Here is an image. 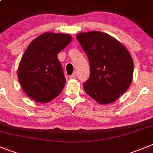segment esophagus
I'll return each mask as SVG.
<instances>
[{"instance_id": "esophagus-1", "label": "esophagus", "mask_w": 153, "mask_h": 153, "mask_svg": "<svg viewBox=\"0 0 153 153\" xmlns=\"http://www.w3.org/2000/svg\"><path fill=\"white\" fill-rule=\"evenodd\" d=\"M76 77H77L76 72H74L72 75H70V76H69V78H72V79H74V78H76Z\"/></svg>"}]
</instances>
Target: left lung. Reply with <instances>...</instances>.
Segmentation results:
<instances>
[{"mask_svg": "<svg viewBox=\"0 0 153 153\" xmlns=\"http://www.w3.org/2000/svg\"><path fill=\"white\" fill-rule=\"evenodd\" d=\"M90 61V74L84 89L101 105L115 102L129 87L134 63L127 48L108 33L99 31L76 35Z\"/></svg>", "mask_w": 153, "mask_h": 153, "instance_id": "obj_1", "label": "left lung"}]
</instances>
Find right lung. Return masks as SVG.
Masks as SVG:
<instances>
[{"label": "right lung", "mask_w": 153, "mask_h": 153, "mask_svg": "<svg viewBox=\"0 0 153 153\" xmlns=\"http://www.w3.org/2000/svg\"><path fill=\"white\" fill-rule=\"evenodd\" d=\"M72 39L70 34L44 33L28 45L19 63L18 78L33 100L47 103L61 93L66 78L57 54Z\"/></svg>", "instance_id": "add662e5"}]
</instances>
